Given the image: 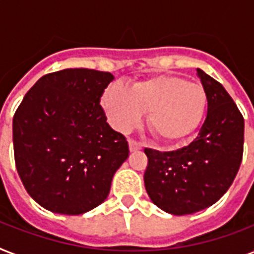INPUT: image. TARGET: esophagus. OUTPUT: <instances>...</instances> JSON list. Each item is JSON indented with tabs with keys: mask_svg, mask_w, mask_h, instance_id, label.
Masks as SVG:
<instances>
[{
	"mask_svg": "<svg viewBox=\"0 0 254 254\" xmlns=\"http://www.w3.org/2000/svg\"><path fill=\"white\" fill-rule=\"evenodd\" d=\"M129 149L130 151H137V150H141L142 149V143L137 142L134 139H129Z\"/></svg>",
	"mask_w": 254,
	"mask_h": 254,
	"instance_id": "obj_1",
	"label": "esophagus"
}]
</instances>
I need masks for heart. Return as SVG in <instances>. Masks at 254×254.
Segmentation results:
<instances>
[{
	"mask_svg": "<svg viewBox=\"0 0 254 254\" xmlns=\"http://www.w3.org/2000/svg\"><path fill=\"white\" fill-rule=\"evenodd\" d=\"M104 109L117 129L127 130L147 111L150 131L163 142L192 134L207 108L204 88L181 77L159 75L127 88L112 84L103 96Z\"/></svg>",
	"mask_w": 254,
	"mask_h": 254,
	"instance_id": "1",
	"label": "heart"
}]
</instances>
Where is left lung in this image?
<instances>
[{
	"label": "left lung",
	"instance_id": "obj_1",
	"mask_svg": "<svg viewBox=\"0 0 254 254\" xmlns=\"http://www.w3.org/2000/svg\"><path fill=\"white\" fill-rule=\"evenodd\" d=\"M208 109L199 134L175 151L145 149V189L157 207L171 215H189L207 208L231 187L244 150V117L213 77L196 69Z\"/></svg>",
	"mask_w": 254,
	"mask_h": 254
}]
</instances>
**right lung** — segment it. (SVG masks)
Listing matches in <instances>:
<instances>
[{"instance_id": "right-lung-1", "label": "right lung", "mask_w": 254, "mask_h": 254, "mask_svg": "<svg viewBox=\"0 0 254 254\" xmlns=\"http://www.w3.org/2000/svg\"><path fill=\"white\" fill-rule=\"evenodd\" d=\"M109 72L67 68L30 88L13 119L14 159L29 195L51 212L80 215L107 199L129 157L100 105Z\"/></svg>"}]
</instances>
